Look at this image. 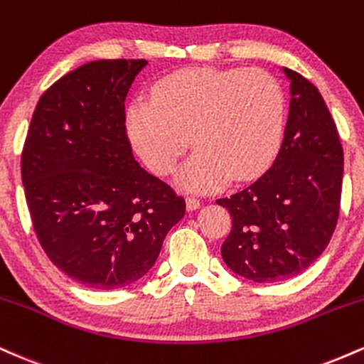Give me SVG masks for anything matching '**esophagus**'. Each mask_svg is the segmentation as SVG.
<instances>
[{
  "instance_id": "1",
  "label": "esophagus",
  "mask_w": 364,
  "mask_h": 364,
  "mask_svg": "<svg viewBox=\"0 0 364 364\" xmlns=\"http://www.w3.org/2000/svg\"><path fill=\"white\" fill-rule=\"evenodd\" d=\"M200 205H202V203H200V200L193 198V196H188L186 198V210L188 212L196 210V208H200Z\"/></svg>"
}]
</instances>
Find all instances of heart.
I'll list each match as a JSON object with an SVG mask.
<instances>
[{
    "instance_id": "obj_1",
    "label": "heart",
    "mask_w": 364,
    "mask_h": 364,
    "mask_svg": "<svg viewBox=\"0 0 364 364\" xmlns=\"http://www.w3.org/2000/svg\"><path fill=\"white\" fill-rule=\"evenodd\" d=\"M284 92L262 70L191 68L154 87L152 99L128 107L129 140L144 164L169 176L190 149L179 174L191 191L217 190L229 178L246 181L269 168L282 141Z\"/></svg>"
}]
</instances>
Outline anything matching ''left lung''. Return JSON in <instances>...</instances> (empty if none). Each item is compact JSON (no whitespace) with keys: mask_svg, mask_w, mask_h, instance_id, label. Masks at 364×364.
<instances>
[{"mask_svg":"<svg viewBox=\"0 0 364 364\" xmlns=\"http://www.w3.org/2000/svg\"><path fill=\"white\" fill-rule=\"evenodd\" d=\"M291 102L272 168L237 193L219 198L232 217L220 248L225 265L253 282H277L323 253L341 210L344 152L318 89L284 68Z\"/></svg>","mask_w":364,"mask_h":364,"instance_id":"left-lung-1","label":"left lung"}]
</instances>
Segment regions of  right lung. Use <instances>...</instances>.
<instances>
[{
    "label": "right lung",
    "instance_id": "right-lung-1",
    "mask_svg": "<svg viewBox=\"0 0 364 364\" xmlns=\"http://www.w3.org/2000/svg\"><path fill=\"white\" fill-rule=\"evenodd\" d=\"M145 60L78 66L41 95L22 152L37 240L54 265L92 289H119L152 269L185 215V198L140 168L124 99Z\"/></svg>",
    "mask_w": 364,
    "mask_h": 364
}]
</instances>
